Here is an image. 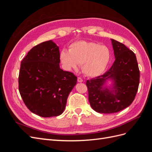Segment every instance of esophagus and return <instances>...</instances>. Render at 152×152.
Masks as SVG:
<instances>
[{
    "label": "esophagus",
    "mask_w": 152,
    "mask_h": 152,
    "mask_svg": "<svg viewBox=\"0 0 152 152\" xmlns=\"http://www.w3.org/2000/svg\"><path fill=\"white\" fill-rule=\"evenodd\" d=\"M77 81H78V82H83V79H82V78H80V77H78Z\"/></svg>",
    "instance_id": "34e87169"
}]
</instances>
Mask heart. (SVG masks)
<instances>
[{"instance_id": "1", "label": "heart", "mask_w": 152, "mask_h": 152, "mask_svg": "<svg viewBox=\"0 0 152 152\" xmlns=\"http://www.w3.org/2000/svg\"><path fill=\"white\" fill-rule=\"evenodd\" d=\"M59 59L66 70H82L86 76L98 77L104 72L110 59L109 49L104 45L79 40L72 43L69 50L62 49Z\"/></svg>"}]
</instances>
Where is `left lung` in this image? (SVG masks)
<instances>
[{"mask_svg": "<svg viewBox=\"0 0 152 152\" xmlns=\"http://www.w3.org/2000/svg\"><path fill=\"white\" fill-rule=\"evenodd\" d=\"M111 41L115 59L112 66L104 74L86 82L91 107L102 113H115L128 107L140 83L135 54L124 44L112 39Z\"/></svg>", "mask_w": 152, "mask_h": 152, "instance_id": "1", "label": "left lung"}]
</instances>
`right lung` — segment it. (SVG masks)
<instances>
[{
	"label": "right lung",
	"mask_w": 152,
	"mask_h": 152,
	"mask_svg": "<svg viewBox=\"0 0 152 152\" xmlns=\"http://www.w3.org/2000/svg\"><path fill=\"white\" fill-rule=\"evenodd\" d=\"M59 47L52 40L35 45L21 62L19 91L30 111L42 117L64 112L77 78L59 67Z\"/></svg>",
	"instance_id": "right-lung-1"
}]
</instances>
